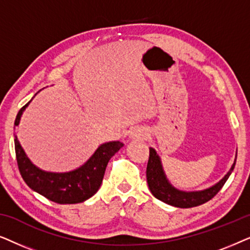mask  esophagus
<instances>
[{
	"label": "esophagus",
	"instance_id": "34e87169",
	"mask_svg": "<svg viewBox=\"0 0 250 250\" xmlns=\"http://www.w3.org/2000/svg\"><path fill=\"white\" fill-rule=\"evenodd\" d=\"M146 133L143 131V129H134V131L132 132V138L133 139H136V140H141L143 138H146Z\"/></svg>",
	"mask_w": 250,
	"mask_h": 250
}]
</instances>
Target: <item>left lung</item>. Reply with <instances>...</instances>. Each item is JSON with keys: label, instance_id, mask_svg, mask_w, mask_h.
Segmentation results:
<instances>
[{"label": "left lung", "instance_id": "8db88e82", "mask_svg": "<svg viewBox=\"0 0 250 250\" xmlns=\"http://www.w3.org/2000/svg\"><path fill=\"white\" fill-rule=\"evenodd\" d=\"M149 150V160L148 165H146V182H148L150 191L153 197H156L158 200L179 208L196 207L209 201L222 189L235 166L234 160L233 165L227 175L209 189L196 191V192H184V191H180L170 186L164 174L160 159L155 149L150 148Z\"/></svg>", "mask_w": 250, "mask_h": 250}]
</instances>
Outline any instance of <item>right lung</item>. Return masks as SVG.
<instances>
[{"label": "right lung", "instance_id": "right-lung-1", "mask_svg": "<svg viewBox=\"0 0 250 250\" xmlns=\"http://www.w3.org/2000/svg\"><path fill=\"white\" fill-rule=\"evenodd\" d=\"M28 104L19 110L15 126L19 124L22 111ZM123 146L119 141L107 142L99 146L93 156L80 168L68 173H50L33 165L15 136L17 164L23 181L32 190L60 205L83 203L93 196L101 186L108 162Z\"/></svg>", "mask_w": 250, "mask_h": 250}]
</instances>
